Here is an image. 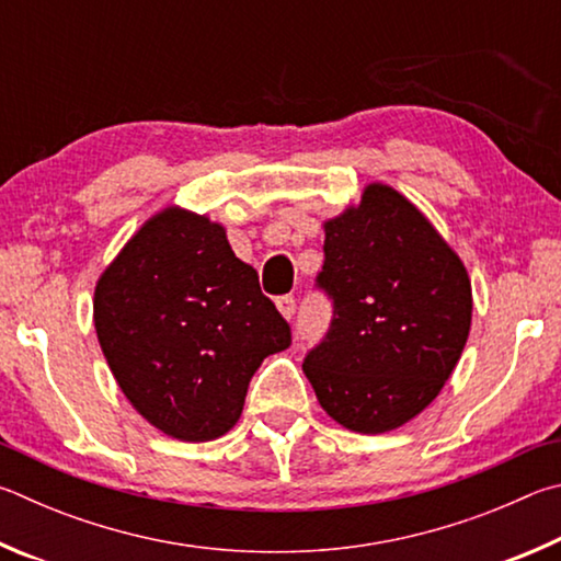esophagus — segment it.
Returning <instances> with one entry per match:
<instances>
[{
  "instance_id": "1",
  "label": "esophagus",
  "mask_w": 561,
  "mask_h": 561,
  "mask_svg": "<svg viewBox=\"0 0 561 561\" xmlns=\"http://www.w3.org/2000/svg\"><path fill=\"white\" fill-rule=\"evenodd\" d=\"M275 306H278L280 316L290 320L293 316H296V308H298V298L296 296H280L278 300H275Z\"/></svg>"
}]
</instances>
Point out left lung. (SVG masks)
I'll use <instances>...</instances> for the list:
<instances>
[{"label": "left lung", "instance_id": "left-lung-1", "mask_svg": "<svg viewBox=\"0 0 561 561\" xmlns=\"http://www.w3.org/2000/svg\"><path fill=\"white\" fill-rule=\"evenodd\" d=\"M316 288L332 320L302 371L350 431L385 434L421 414L456 369L470 330V280L414 204L369 184L325 224Z\"/></svg>", "mask_w": 561, "mask_h": 561}]
</instances>
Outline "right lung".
<instances>
[{
  "label": "right lung",
  "mask_w": 561,
  "mask_h": 561,
  "mask_svg": "<svg viewBox=\"0 0 561 561\" xmlns=\"http://www.w3.org/2000/svg\"><path fill=\"white\" fill-rule=\"evenodd\" d=\"M93 320L123 394L180 440L224 436L261 362L293 340L224 226L182 209L157 214L107 265Z\"/></svg>",
  "instance_id": "1"
}]
</instances>
